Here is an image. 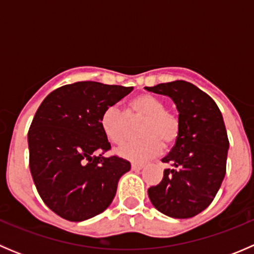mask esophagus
<instances>
[{"label": "esophagus", "instance_id": "34e87169", "mask_svg": "<svg viewBox=\"0 0 254 254\" xmlns=\"http://www.w3.org/2000/svg\"><path fill=\"white\" fill-rule=\"evenodd\" d=\"M145 167V165L142 163H131V170L132 171H140Z\"/></svg>", "mask_w": 254, "mask_h": 254}]
</instances>
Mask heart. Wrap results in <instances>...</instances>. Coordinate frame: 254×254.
<instances>
[{"label": "heart", "instance_id": "b5f03b06", "mask_svg": "<svg viewBox=\"0 0 254 254\" xmlns=\"http://www.w3.org/2000/svg\"><path fill=\"white\" fill-rule=\"evenodd\" d=\"M143 120L140 127V140L130 141L118 148V155L127 160L141 162L156 157L163 145L171 147L178 141L182 131L179 115L166 108L162 99L148 93L135 96L123 112L117 106L104 109L99 119L101 129L109 141L120 145L129 137L130 123Z\"/></svg>", "mask_w": 254, "mask_h": 254}]
</instances>
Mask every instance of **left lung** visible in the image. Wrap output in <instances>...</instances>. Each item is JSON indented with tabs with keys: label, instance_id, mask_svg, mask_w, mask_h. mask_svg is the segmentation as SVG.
Returning <instances> with one entry per match:
<instances>
[{
	"label": "left lung",
	"instance_id": "left-lung-1",
	"mask_svg": "<svg viewBox=\"0 0 254 254\" xmlns=\"http://www.w3.org/2000/svg\"><path fill=\"white\" fill-rule=\"evenodd\" d=\"M145 88L172 98L182 123L178 141L162 158L172 168L165 170L160 184L148 188V198L162 214L189 219L211 204L226 173L229 137L221 112L211 97L190 82Z\"/></svg>",
	"mask_w": 254,
	"mask_h": 254
}]
</instances>
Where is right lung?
I'll use <instances>...</instances> for the list:
<instances>
[{
  "instance_id": "add662e5",
  "label": "right lung",
  "mask_w": 254,
  "mask_h": 254,
  "mask_svg": "<svg viewBox=\"0 0 254 254\" xmlns=\"http://www.w3.org/2000/svg\"><path fill=\"white\" fill-rule=\"evenodd\" d=\"M132 87L81 81L56 88L35 113L28 131L29 168L40 198L68 221L107 209L129 161L103 157L111 150L99 119Z\"/></svg>"
}]
</instances>
